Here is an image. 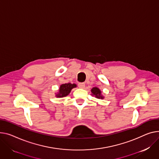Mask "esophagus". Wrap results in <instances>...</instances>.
<instances>
[{"label":"esophagus","instance_id":"34e87169","mask_svg":"<svg viewBox=\"0 0 159 159\" xmlns=\"http://www.w3.org/2000/svg\"><path fill=\"white\" fill-rule=\"evenodd\" d=\"M79 88L80 89H84L85 88V84L84 83H79Z\"/></svg>","mask_w":159,"mask_h":159}]
</instances>
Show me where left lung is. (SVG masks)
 <instances>
[{"label":"left lung","instance_id":"obj_1","mask_svg":"<svg viewBox=\"0 0 159 159\" xmlns=\"http://www.w3.org/2000/svg\"><path fill=\"white\" fill-rule=\"evenodd\" d=\"M91 95L93 97H94L95 98H97L98 99H103L104 97L102 95V91L101 90L97 88V87H94L91 90Z\"/></svg>","mask_w":159,"mask_h":159}]
</instances>
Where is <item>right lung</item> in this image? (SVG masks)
<instances>
[{
    "instance_id": "right-lung-1",
    "label": "right lung",
    "mask_w": 159,
    "mask_h": 159,
    "mask_svg": "<svg viewBox=\"0 0 159 159\" xmlns=\"http://www.w3.org/2000/svg\"><path fill=\"white\" fill-rule=\"evenodd\" d=\"M75 88H77V84H75L67 83L61 84L59 87L58 92L57 93H56V97L62 98L66 97L70 93L71 89Z\"/></svg>"
}]
</instances>
